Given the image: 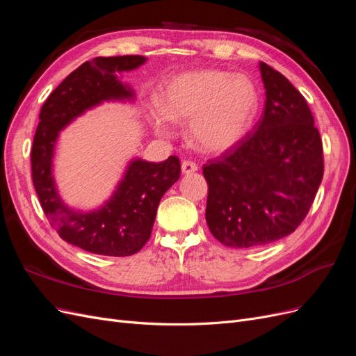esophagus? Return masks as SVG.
Segmentation results:
<instances>
[{
	"label": "esophagus",
	"instance_id": "34e87169",
	"mask_svg": "<svg viewBox=\"0 0 356 356\" xmlns=\"http://www.w3.org/2000/svg\"><path fill=\"white\" fill-rule=\"evenodd\" d=\"M199 168H197V165L195 163V161H190V160H184L181 163V172L182 174H186V175H188V174H195V172Z\"/></svg>",
	"mask_w": 356,
	"mask_h": 356
}]
</instances>
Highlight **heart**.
I'll return each mask as SVG.
<instances>
[{
    "instance_id": "heart-1",
    "label": "heart",
    "mask_w": 356,
    "mask_h": 356,
    "mask_svg": "<svg viewBox=\"0 0 356 356\" xmlns=\"http://www.w3.org/2000/svg\"><path fill=\"white\" fill-rule=\"evenodd\" d=\"M258 108V92L245 75L225 71H188L172 79L160 95V105L148 111L154 131L168 136L170 122L187 123L191 143L208 153L238 144Z\"/></svg>"
}]
</instances>
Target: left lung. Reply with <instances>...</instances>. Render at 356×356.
Wrapping results in <instances>:
<instances>
[{"label": "left lung", "instance_id": "8db88e82", "mask_svg": "<svg viewBox=\"0 0 356 356\" xmlns=\"http://www.w3.org/2000/svg\"><path fill=\"white\" fill-rule=\"evenodd\" d=\"M266 106L255 131L203 166L207 222L225 246L254 248L293 233L324 177L322 141L306 99L260 62Z\"/></svg>", "mask_w": 356, "mask_h": 356}]
</instances>
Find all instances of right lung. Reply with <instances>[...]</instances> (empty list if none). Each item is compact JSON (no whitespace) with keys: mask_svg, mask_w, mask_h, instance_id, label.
<instances>
[{"mask_svg":"<svg viewBox=\"0 0 356 356\" xmlns=\"http://www.w3.org/2000/svg\"><path fill=\"white\" fill-rule=\"evenodd\" d=\"M144 56L95 58L72 71L50 93L40 111L31 149L32 182L41 208L60 238L81 250L110 257L136 254L152 236L160 199L179 178L177 156L161 163L129 161L113 196L101 208L74 211L62 202L51 175L59 132L74 118L105 101H132L135 92L117 74L145 63Z\"/></svg>","mask_w":356,"mask_h":356,"instance_id":"add662e5","label":"right lung"}]
</instances>
